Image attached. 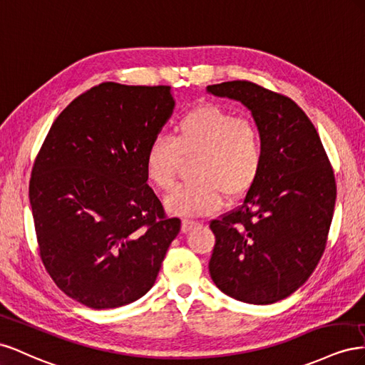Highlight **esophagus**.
I'll list each match as a JSON object with an SVG mask.
<instances>
[{
	"mask_svg": "<svg viewBox=\"0 0 365 365\" xmlns=\"http://www.w3.org/2000/svg\"><path fill=\"white\" fill-rule=\"evenodd\" d=\"M197 225H200V222L191 220V218H185V220L182 222V231H183V232H188V231H191V229H192L194 226H197Z\"/></svg>",
	"mask_w": 365,
	"mask_h": 365,
	"instance_id": "obj_1",
	"label": "esophagus"
}]
</instances>
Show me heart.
Masks as SVG:
<instances>
[{"label":"heart","mask_w":365,"mask_h":365,"mask_svg":"<svg viewBox=\"0 0 365 365\" xmlns=\"http://www.w3.org/2000/svg\"><path fill=\"white\" fill-rule=\"evenodd\" d=\"M264 136L249 118L235 116L217 106H203L177 120L173 138H154L145 153V173L151 183L170 191L182 155L191 158L195 179L185 182L166 197V207L180 215L215 211L227 199L243 195L262 173Z\"/></svg>","instance_id":"b5f03b06"}]
</instances>
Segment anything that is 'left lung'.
<instances>
[{
	"mask_svg": "<svg viewBox=\"0 0 365 365\" xmlns=\"http://www.w3.org/2000/svg\"><path fill=\"white\" fill-rule=\"evenodd\" d=\"M207 91L251 110L266 143L262 173L242 205L210 223V274L229 297L272 304L303 286L326 251L335 174L314 123L290 98L249 81Z\"/></svg>",
	"mask_w": 365,
	"mask_h": 365,
	"instance_id": "8db88e82",
	"label": "left lung"
}]
</instances>
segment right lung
I'll return each mask as SVG.
<instances>
[{
    "instance_id": "1",
    "label": "right lung",
    "mask_w": 365,
    "mask_h": 365,
    "mask_svg": "<svg viewBox=\"0 0 365 365\" xmlns=\"http://www.w3.org/2000/svg\"><path fill=\"white\" fill-rule=\"evenodd\" d=\"M170 90L102 82L62 110L35 159L29 197L41 262L87 307L147 294L180 232L145 173L148 145L174 108Z\"/></svg>"
}]
</instances>
